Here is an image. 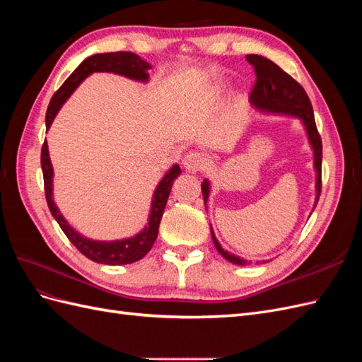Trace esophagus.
<instances>
[{"instance_id": "esophagus-1", "label": "esophagus", "mask_w": 362, "mask_h": 362, "mask_svg": "<svg viewBox=\"0 0 362 362\" xmlns=\"http://www.w3.org/2000/svg\"><path fill=\"white\" fill-rule=\"evenodd\" d=\"M182 163H184V168L189 172H199L208 166V158L202 154V152L194 151V152H189V154L184 157Z\"/></svg>"}]
</instances>
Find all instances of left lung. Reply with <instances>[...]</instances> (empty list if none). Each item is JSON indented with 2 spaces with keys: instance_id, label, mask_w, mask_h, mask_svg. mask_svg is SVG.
<instances>
[{
  "instance_id": "8db88e82",
  "label": "left lung",
  "mask_w": 362,
  "mask_h": 362,
  "mask_svg": "<svg viewBox=\"0 0 362 362\" xmlns=\"http://www.w3.org/2000/svg\"><path fill=\"white\" fill-rule=\"evenodd\" d=\"M246 60L249 64L254 66V72L257 80L254 83L250 92V101L257 105L261 110H267L273 113H286L298 116L303 120V124L308 131V137L314 149V166L317 170V199L319 202V196L322 193V137L319 134V129L315 125L313 105L308 95H306L303 87L296 81L291 75L286 71H282L276 63L272 60L257 56V54H247ZM208 182L204 181L202 184V194L204 202L206 204L208 199ZM317 205V204H315ZM211 238L216 249L218 250L223 258L234 262V264L243 266L246 261L240 259L238 257L229 254L223 250L222 246L218 245L217 238L211 229Z\"/></svg>"
}]
</instances>
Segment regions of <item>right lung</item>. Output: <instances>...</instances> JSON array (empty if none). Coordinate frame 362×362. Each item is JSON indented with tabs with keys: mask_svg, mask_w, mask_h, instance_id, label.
Instances as JSON below:
<instances>
[{
	"mask_svg": "<svg viewBox=\"0 0 362 362\" xmlns=\"http://www.w3.org/2000/svg\"><path fill=\"white\" fill-rule=\"evenodd\" d=\"M151 69V64L141 59L137 54L128 52V51H116V52H104V54H95V56L87 57L78 68H76L69 76L68 80L62 84L60 89L52 95L48 110H47V127L49 128L54 116L60 110L62 104L68 100V96L75 90L87 75L92 72H115L129 76V78L146 81L148 80V71ZM40 164L43 172V187H45V198L51 214L56 218L60 225L62 231L69 238V242L78 249L84 257L95 262H101V264H131V262L139 261L144 258L154 245L156 238L158 235V226L163 217L164 206H166L170 189L173 181L177 180L181 173L178 164L166 173V177L161 180L158 187L154 193V201H152V210L149 216L148 226L133 238L119 240V242H93V240L84 238L64 221L60 214L59 208L52 201V166L48 156V146L47 140L43 141L42 152H40Z\"/></svg>",
	"mask_w": 362,
	"mask_h": 362,
	"instance_id": "1",
	"label": "right lung"
}]
</instances>
